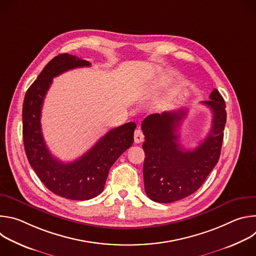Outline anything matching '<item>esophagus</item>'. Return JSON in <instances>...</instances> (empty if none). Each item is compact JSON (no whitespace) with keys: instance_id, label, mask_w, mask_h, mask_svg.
Segmentation results:
<instances>
[{"instance_id":"obj_1","label":"esophagus","mask_w":256,"mask_h":256,"mask_svg":"<svg viewBox=\"0 0 256 256\" xmlns=\"http://www.w3.org/2000/svg\"><path fill=\"white\" fill-rule=\"evenodd\" d=\"M134 142L136 144H140L144 140V134L140 130H136L134 134Z\"/></svg>"}]
</instances>
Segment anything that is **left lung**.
<instances>
[{
  "mask_svg": "<svg viewBox=\"0 0 256 256\" xmlns=\"http://www.w3.org/2000/svg\"><path fill=\"white\" fill-rule=\"evenodd\" d=\"M210 99L202 104L212 112V128L194 150L182 148L176 134L188 114L186 109L154 114L142 122L146 154L142 170L144 192L152 200L169 204L192 194L218 163L227 120L226 104L216 89L212 90Z\"/></svg>",
  "mask_w": 256,
  "mask_h": 256,
  "instance_id": "left-lung-1",
  "label": "left lung"
}]
</instances>
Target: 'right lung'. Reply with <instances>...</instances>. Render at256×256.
<instances>
[{
  "label": "right lung",
  "mask_w": 256,
  "mask_h": 256,
  "mask_svg": "<svg viewBox=\"0 0 256 256\" xmlns=\"http://www.w3.org/2000/svg\"><path fill=\"white\" fill-rule=\"evenodd\" d=\"M90 66L89 62L68 54L54 56L28 88L22 110L23 142L29 164L52 192L74 200H91L103 192L109 169L132 144L136 126L130 122L109 130L74 162L64 163L52 156L42 132L44 97L54 77Z\"/></svg>",
  "instance_id": "add662e5"
}]
</instances>
